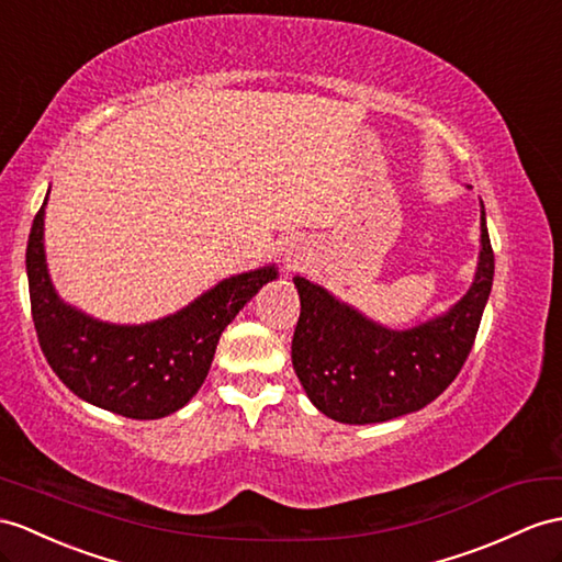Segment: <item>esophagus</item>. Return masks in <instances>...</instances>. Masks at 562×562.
Returning <instances> with one entry per match:
<instances>
[{"mask_svg": "<svg viewBox=\"0 0 562 562\" xmlns=\"http://www.w3.org/2000/svg\"><path fill=\"white\" fill-rule=\"evenodd\" d=\"M283 252H285V262H289V267H291V269H297L300 265L305 262L307 255H310V250H307V243H305L303 238H291L289 243H285Z\"/></svg>", "mask_w": 562, "mask_h": 562, "instance_id": "34e87169", "label": "esophagus"}]
</instances>
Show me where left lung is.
<instances>
[{"label":"left lung","mask_w":562,"mask_h":562,"mask_svg":"<svg viewBox=\"0 0 562 562\" xmlns=\"http://www.w3.org/2000/svg\"><path fill=\"white\" fill-rule=\"evenodd\" d=\"M494 283L482 204V252L472 289L443 317L389 331L295 277L300 317L291 358L310 401L344 424L389 422L429 405L453 384L468 360Z\"/></svg>","instance_id":"left-lung-1"}]
</instances>
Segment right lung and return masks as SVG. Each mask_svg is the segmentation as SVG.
Listing matches in <instances>:
<instances>
[{
    "label": "right lung",
    "mask_w": 562,
    "mask_h": 562,
    "mask_svg": "<svg viewBox=\"0 0 562 562\" xmlns=\"http://www.w3.org/2000/svg\"><path fill=\"white\" fill-rule=\"evenodd\" d=\"M45 202L25 250L35 334L49 367L78 398L131 419H159L200 391L224 328L277 269L231 277L173 317L143 326L104 324L64 305L52 289L45 245Z\"/></svg>",
    "instance_id": "add662e5"
}]
</instances>
